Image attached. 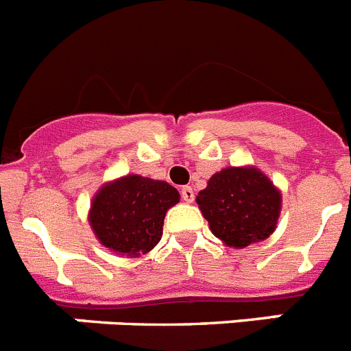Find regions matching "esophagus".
Segmentation results:
<instances>
[{"label": "esophagus", "instance_id": "1", "mask_svg": "<svg viewBox=\"0 0 351 351\" xmlns=\"http://www.w3.org/2000/svg\"><path fill=\"white\" fill-rule=\"evenodd\" d=\"M181 197H182V200H184V202H188V204L193 202V200H195L193 188H191V186H184V188L181 190Z\"/></svg>", "mask_w": 351, "mask_h": 351}]
</instances>
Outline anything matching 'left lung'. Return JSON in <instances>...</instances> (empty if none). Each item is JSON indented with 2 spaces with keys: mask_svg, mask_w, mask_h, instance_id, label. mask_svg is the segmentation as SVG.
Wrapping results in <instances>:
<instances>
[{
  "mask_svg": "<svg viewBox=\"0 0 351 351\" xmlns=\"http://www.w3.org/2000/svg\"><path fill=\"white\" fill-rule=\"evenodd\" d=\"M281 202L280 188L253 165L219 170L197 195L210 232L235 250L265 241L276 230Z\"/></svg>",
  "mask_w": 351,
  "mask_h": 351,
  "instance_id": "left-lung-1",
  "label": "left lung"
}]
</instances>
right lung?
Segmentation results:
<instances>
[{
  "label": "right lung",
  "instance_id": "1",
  "mask_svg": "<svg viewBox=\"0 0 351 351\" xmlns=\"http://www.w3.org/2000/svg\"><path fill=\"white\" fill-rule=\"evenodd\" d=\"M179 198L167 181L128 173L101 184L91 200L88 221L101 246L137 258L160 243L167 210Z\"/></svg>",
  "mask_w": 351,
  "mask_h": 351
}]
</instances>
